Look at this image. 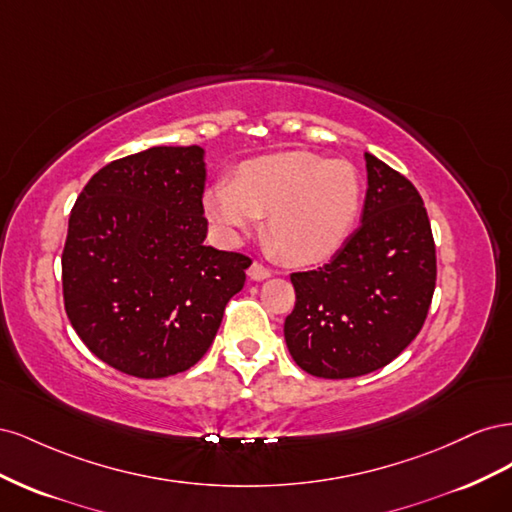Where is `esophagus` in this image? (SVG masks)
<instances>
[{
    "label": "esophagus",
    "mask_w": 512,
    "mask_h": 512,
    "mask_svg": "<svg viewBox=\"0 0 512 512\" xmlns=\"http://www.w3.org/2000/svg\"><path fill=\"white\" fill-rule=\"evenodd\" d=\"M247 275H250L252 280L260 282V280H267V277H271V269H269V267H265V265H262V262L254 260L252 265H250V269H247Z\"/></svg>",
    "instance_id": "1"
}]
</instances>
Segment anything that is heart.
<instances>
[{"label": "heart", "instance_id": "obj_1", "mask_svg": "<svg viewBox=\"0 0 512 512\" xmlns=\"http://www.w3.org/2000/svg\"><path fill=\"white\" fill-rule=\"evenodd\" d=\"M361 203L359 170L312 151L245 160L230 183L211 185L203 198L209 222L226 243L243 241L267 215V239L292 265H316L337 254Z\"/></svg>", "mask_w": 512, "mask_h": 512}]
</instances>
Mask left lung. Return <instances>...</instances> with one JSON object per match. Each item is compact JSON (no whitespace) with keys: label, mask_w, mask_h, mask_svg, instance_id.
<instances>
[{"label":"left lung","mask_w":512,"mask_h":512,"mask_svg":"<svg viewBox=\"0 0 512 512\" xmlns=\"http://www.w3.org/2000/svg\"><path fill=\"white\" fill-rule=\"evenodd\" d=\"M361 226L318 271L292 273L284 322L294 363L318 378L365 376L389 365L423 329L436 288V245L421 194L365 153Z\"/></svg>","instance_id":"8db88e82"}]
</instances>
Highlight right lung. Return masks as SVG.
Here are the masks:
<instances>
[{
    "mask_svg": "<svg viewBox=\"0 0 512 512\" xmlns=\"http://www.w3.org/2000/svg\"><path fill=\"white\" fill-rule=\"evenodd\" d=\"M205 149L151 147L100 168L61 254L72 327L100 361L166 378L203 359L252 260L205 245Z\"/></svg>",
    "mask_w": 512,
    "mask_h": 512,
    "instance_id": "obj_1",
    "label": "right lung"
}]
</instances>
